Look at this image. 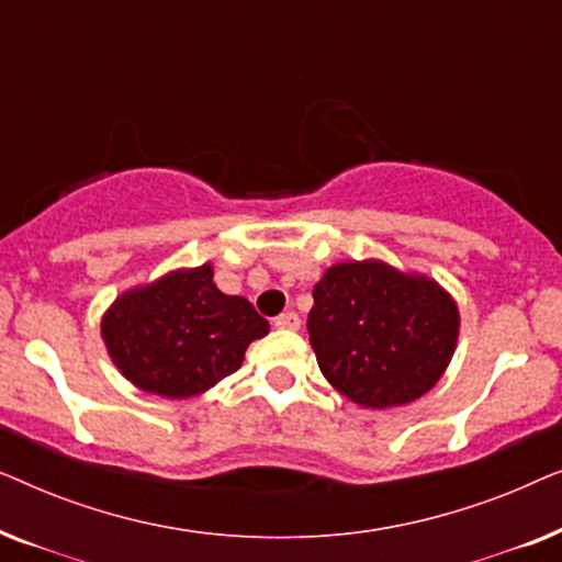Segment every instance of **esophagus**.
<instances>
[{"instance_id": "34e87169", "label": "esophagus", "mask_w": 562, "mask_h": 562, "mask_svg": "<svg viewBox=\"0 0 562 562\" xmlns=\"http://www.w3.org/2000/svg\"><path fill=\"white\" fill-rule=\"evenodd\" d=\"M299 325H302V319H299L296 312H283L279 317L273 319V327L276 329H289V333H296Z\"/></svg>"}]
</instances>
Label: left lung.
Masks as SVG:
<instances>
[{
  "mask_svg": "<svg viewBox=\"0 0 562 562\" xmlns=\"http://www.w3.org/2000/svg\"><path fill=\"white\" fill-rule=\"evenodd\" d=\"M310 342L329 386L366 409L417 402L458 348L460 310L427 273L340 260L314 286Z\"/></svg>",
  "mask_w": 562,
  "mask_h": 562,
  "instance_id": "left-lung-1",
  "label": "left lung"
}]
</instances>
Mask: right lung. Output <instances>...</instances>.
<instances>
[{
    "label": "right lung",
    "mask_w": 562,
    "mask_h": 562,
    "mask_svg": "<svg viewBox=\"0 0 562 562\" xmlns=\"http://www.w3.org/2000/svg\"><path fill=\"white\" fill-rule=\"evenodd\" d=\"M114 368L145 394L199 396L243 366L268 322L243 296L222 294L214 266L173 268L125 289L102 314Z\"/></svg>",
    "instance_id": "1"
}]
</instances>
